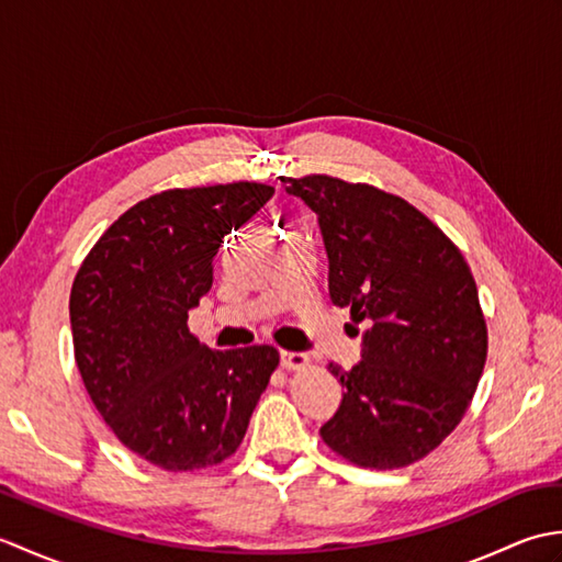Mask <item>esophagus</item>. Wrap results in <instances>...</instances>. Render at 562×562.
<instances>
[{"mask_svg": "<svg viewBox=\"0 0 562 562\" xmlns=\"http://www.w3.org/2000/svg\"><path fill=\"white\" fill-rule=\"evenodd\" d=\"M280 362L284 369H304L308 364V355L306 352H292V350H282L280 352Z\"/></svg>", "mask_w": 562, "mask_h": 562, "instance_id": "34e87169", "label": "esophagus"}]
</instances>
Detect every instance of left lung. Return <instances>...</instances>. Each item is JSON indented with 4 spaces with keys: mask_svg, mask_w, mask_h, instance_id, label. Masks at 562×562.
Wrapping results in <instances>:
<instances>
[{
    "mask_svg": "<svg viewBox=\"0 0 562 562\" xmlns=\"http://www.w3.org/2000/svg\"><path fill=\"white\" fill-rule=\"evenodd\" d=\"M280 181L316 212L330 302L367 326L362 362L350 372L328 364L342 403L321 437L362 469L420 461L461 423L485 367L487 328L469 262L398 195L324 173Z\"/></svg>",
    "mask_w": 562,
    "mask_h": 562,
    "instance_id": "left-lung-1",
    "label": "left lung"
}]
</instances>
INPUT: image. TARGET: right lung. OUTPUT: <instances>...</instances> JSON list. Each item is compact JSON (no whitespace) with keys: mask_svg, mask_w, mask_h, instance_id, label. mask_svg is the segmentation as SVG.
<instances>
[{"mask_svg":"<svg viewBox=\"0 0 562 562\" xmlns=\"http://www.w3.org/2000/svg\"><path fill=\"white\" fill-rule=\"evenodd\" d=\"M272 193L238 181L139 200L103 232L71 284L83 386L115 437L164 471L229 459L280 364L272 345L210 350L188 330L224 236Z\"/></svg>","mask_w":562,"mask_h":562,"instance_id":"1","label":"right lung"}]
</instances>
